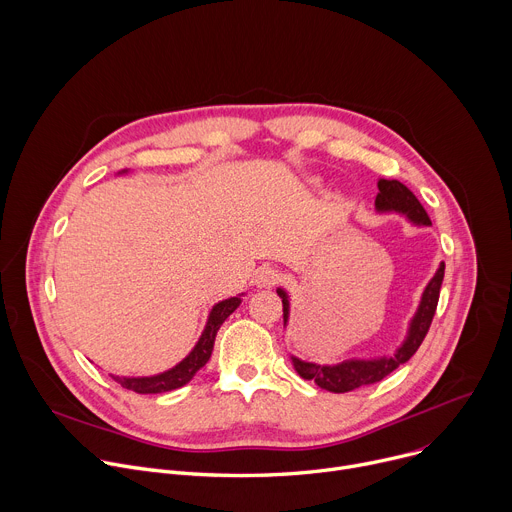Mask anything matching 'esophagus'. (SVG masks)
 <instances>
[{
    "label": "esophagus",
    "mask_w": 512,
    "mask_h": 512,
    "mask_svg": "<svg viewBox=\"0 0 512 512\" xmlns=\"http://www.w3.org/2000/svg\"><path fill=\"white\" fill-rule=\"evenodd\" d=\"M277 281V271L269 265H261L257 271H255V283L259 287H271L273 283Z\"/></svg>",
    "instance_id": "1"
}]
</instances>
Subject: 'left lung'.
<instances>
[{
    "label": "left lung",
    "mask_w": 512,
    "mask_h": 512,
    "mask_svg": "<svg viewBox=\"0 0 512 512\" xmlns=\"http://www.w3.org/2000/svg\"><path fill=\"white\" fill-rule=\"evenodd\" d=\"M377 186H379V194L375 198L377 212H399V214H405L407 221L413 225H419V227L431 225L425 208L421 206V202L415 198V194L405 184H401L399 180L381 178ZM444 271H446V263H440L435 275L429 279V283L423 289L421 302L409 322L405 340L391 356L348 358L338 364H316V362L300 360L298 356H291L296 373L306 381H314L320 389H326L330 393H348L358 387L383 381L397 367H401L403 362H407L421 346V342L431 326V320H433V314L437 308V300H440V287L444 281ZM277 296L281 298V304H283V324H287L289 296H287V291L281 287H277Z\"/></svg>",
    "instance_id": "8db88e82"
}]
</instances>
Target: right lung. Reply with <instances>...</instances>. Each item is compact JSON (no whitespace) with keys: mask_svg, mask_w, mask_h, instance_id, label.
Instances as JSON below:
<instances>
[{"mask_svg":"<svg viewBox=\"0 0 512 512\" xmlns=\"http://www.w3.org/2000/svg\"><path fill=\"white\" fill-rule=\"evenodd\" d=\"M127 170H121L119 174H125ZM243 296V294H241ZM241 296L237 298H229L212 306L204 332L198 338L196 346L190 350V354L186 358H182L176 367H172L170 371H164L160 375L154 377H113L123 389L135 391L139 395H150V393H166V391H174L184 387L202 367L208 362L212 348H214V338L218 328L223 326V322L241 306Z\"/></svg>","mask_w":512,"mask_h":512,"instance_id":"1","label":"right lung"}]
</instances>
